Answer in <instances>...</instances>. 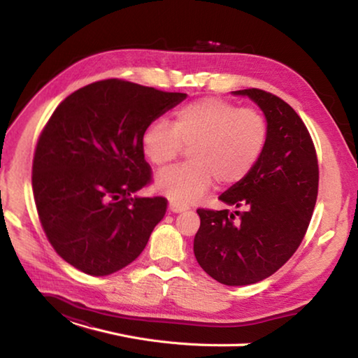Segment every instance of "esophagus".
<instances>
[{"mask_svg":"<svg viewBox=\"0 0 358 358\" xmlns=\"http://www.w3.org/2000/svg\"><path fill=\"white\" fill-rule=\"evenodd\" d=\"M187 209H188L187 206L179 204V203H176V201H170V203H169V210H170V212H173V213H180V212H185Z\"/></svg>","mask_w":358,"mask_h":358,"instance_id":"obj_1","label":"esophagus"}]
</instances>
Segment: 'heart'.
Here are the masks:
<instances>
[{
	"instance_id": "heart-1",
	"label": "heart",
	"mask_w": 358,
	"mask_h": 358,
	"mask_svg": "<svg viewBox=\"0 0 358 358\" xmlns=\"http://www.w3.org/2000/svg\"><path fill=\"white\" fill-rule=\"evenodd\" d=\"M268 138V124L262 112L222 99H200L182 106L169 125L150 122L142 136L146 158L157 167L175 161L183 146H191L185 166L161 171L155 188L179 204L197 201L215 179L234 185L252 171Z\"/></svg>"
}]
</instances>
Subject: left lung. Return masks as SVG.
Returning a JSON list of instances; mask_svg holds the SVG:
<instances>
[{
	"label": "left lung",
	"instance_id": "left-lung-1",
	"mask_svg": "<svg viewBox=\"0 0 358 358\" xmlns=\"http://www.w3.org/2000/svg\"><path fill=\"white\" fill-rule=\"evenodd\" d=\"M233 94L263 110L267 145L252 171L220 196L245 212L197 210L194 255L215 280L239 287L273 275L296 252L317 203L318 161L306 125L289 104L255 88Z\"/></svg>",
	"mask_w": 358,
	"mask_h": 358
}]
</instances>
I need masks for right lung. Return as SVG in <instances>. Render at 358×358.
<instances>
[{"mask_svg": "<svg viewBox=\"0 0 358 358\" xmlns=\"http://www.w3.org/2000/svg\"><path fill=\"white\" fill-rule=\"evenodd\" d=\"M187 99L109 79L69 95L50 116L32 162V192L50 245L80 272L107 276L142 254L164 218V197H137L150 182L142 136Z\"/></svg>", "mask_w": 358, "mask_h": 358, "instance_id": "1", "label": "right lung"}]
</instances>
